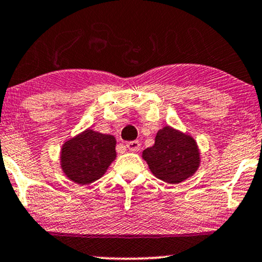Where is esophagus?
<instances>
[{"label":"esophagus","instance_id":"obj_1","mask_svg":"<svg viewBox=\"0 0 262 262\" xmlns=\"http://www.w3.org/2000/svg\"><path fill=\"white\" fill-rule=\"evenodd\" d=\"M127 147L130 151H139L140 150V143L138 140H133L127 143Z\"/></svg>","mask_w":262,"mask_h":262}]
</instances>
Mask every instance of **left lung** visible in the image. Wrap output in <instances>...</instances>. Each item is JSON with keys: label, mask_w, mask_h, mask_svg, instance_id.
<instances>
[{"label": "left lung", "mask_w": 262, "mask_h": 262, "mask_svg": "<svg viewBox=\"0 0 262 262\" xmlns=\"http://www.w3.org/2000/svg\"><path fill=\"white\" fill-rule=\"evenodd\" d=\"M141 156L151 173L169 184H178L190 178L201 162L196 140L171 125H165L157 132L154 146L145 149Z\"/></svg>", "instance_id": "obj_1"}]
</instances>
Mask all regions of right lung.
I'll return each mask as SVG.
<instances>
[{
	"label": "right lung",
	"instance_id": "1",
	"mask_svg": "<svg viewBox=\"0 0 262 262\" xmlns=\"http://www.w3.org/2000/svg\"><path fill=\"white\" fill-rule=\"evenodd\" d=\"M116 138L88 128L63 143L59 154L62 172L69 181L86 185L100 179L115 161Z\"/></svg>",
	"mask_w": 262,
	"mask_h": 262
}]
</instances>
